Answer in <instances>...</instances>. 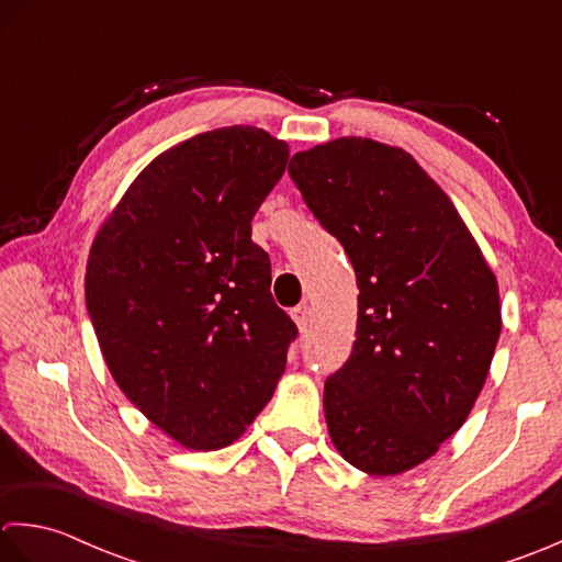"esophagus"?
<instances>
[{
  "instance_id": "1",
  "label": "esophagus",
  "mask_w": 562,
  "mask_h": 562,
  "mask_svg": "<svg viewBox=\"0 0 562 562\" xmlns=\"http://www.w3.org/2000/svg\"><path fill=\"white\" fill-rule=\"evenodd\" d=\"M291 317H293V323L297 325V329H305V325H307V317H311V307H307L305 303H301L297 307H293V311H291Z\"/></svg>"
}]
</instances>
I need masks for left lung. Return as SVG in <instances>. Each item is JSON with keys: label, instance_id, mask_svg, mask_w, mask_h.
<instances>
[{"label": "left lung", "instance_id": "left-lung-1", "mask_svg": "<svg viewBox=\"0 0 562 562\" xmlns=\"http://www.w3.org/2000/svg\"><path fill=\"white\" fill-rule=\"evenodd\" d=\"M289 175L357 273L351 357L325 381L331 443L397 475L463 427L502 315L497 279L451 199L415 157L369 137L295 153Z\"/></svg>", "mask_w": 562, "mask_h": 562}]
</instances>
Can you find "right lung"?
Masks as SVG:
<instances>
[{"mask_svg": "<svg viewBox=\"0 0 562 562\" xmlns=\"http://www.w3.org/2000/svg\"><path fill=\"white\" fill-rule=\"evenodd\" d=\"M285 162L289 145L251 125L193 135L140 171L89 251L87 311L113 381L193 451L243 437L297 337L251 243Z\"/></svg>", "mask_w": 562, "mask_h": 562, "instance_id": "add662e5", "label": "right lung"}]
</instances>
